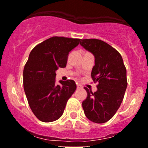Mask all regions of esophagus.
<instances>
[{
	"mask_svg": "<svg viewBox=\"0 0 148 148\" xmlns=\"http://www.w3.org/2000/svg\"><path fill=\"white\" fill-rule=\"evenodd\" d=\"M77 89H81V88H82V86L80 85V84H77Z\"/></svg>",
	"mask_w": 148,
	"mask_h": 148,
	"instance_id": "1",
	"label": "esophagus"
}]
</instances>
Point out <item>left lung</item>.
<instances>
[{"instance_id":"left-lung-1","label":"left lung","mask_w":148,"mask_h":148,"mask_svg":"<svg viewBox=\"0 0 148 148\" xmlns=\"http://www.w3.org/2000/svg\"><path fill=\"white\" fill-rule=\"evenodd\" d=\"M80 45L95 56L91 72L97 90L84 87L87 97L82 102L89 120L103 124L112 118L119 108L127 87V69L121 54L112 46L97 39L81 40Z\"/></svg>"}]
</instances>
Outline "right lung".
Instances as JSON below:
<instances>
[{"label":"right lung","instance_id":"1","mask_svg":"<svg viewBox=\"0 0 148 148\" xmlns=\"http://www.w3.org/2000/svg\"><path fill=\"white\" fill-rule=\"evenodd\" d=\"M80 39L52 37L30 52L23 71V84L29 106L37 118L51 122L62 116L67 101L77 89L74 80L56 84V71L66 66L70 51Z\"/></svg>","mask_w":148,"mask_h":148}]
</instances>
